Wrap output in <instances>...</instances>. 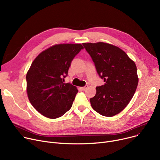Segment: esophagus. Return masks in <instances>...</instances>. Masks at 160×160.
Instances as JSON below:
<instances>
[{
    "mask_svg": "<svg viewBox=\"0 0 160 160\" xmlns=\"http://www.w3.org/2000/svg\"><path fill=\"white\" fill-rule=\"evenodd\" d=\"M88 88V86H84V87L81 88V89H82V90H83V91H85Z\"/></svg>",
    "mask_w": 160,
    "mask_h": 160,
    "instance_id": "1",
    "label": "esophagus"
}]
</instances>
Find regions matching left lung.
I'll list each match as a JSON object with an SVG mask.
<instances>
[{"label": "left lung", "mask_w": 160, "mask_h": 160, "mask_svg": "<svg viewBox=\"0 0 160 160\" xmlns=\"http://www.w3.org/2000/svg\"><path fill=\"white\" fill-rule=\"evenodd\" d=\"M104 84L96 88L91 105L99 114L112 117L119 113L130 102L138 87L136 65L124 50L104 42L83 43Z\"/></svg>", "instance_id": "8db88e82"}]
</instances>
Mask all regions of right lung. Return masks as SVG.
I'll return each instance as SVG.
<instances>
[{"label":"right lung","instance_id":"1","mask_svg":"<svg viewBox=\"0 0 160 160\" xmlns=\"http://www.w3.org/2000/svg\"><path fill=\"white\" fill-rule=\"evenodd\" d=\"M83 47L60 43L42 51L27 73V92L32 106L49 119H56L69 111L78 93L76 86L64 83L74 56Z\"/></svg>","mask_w":160,"mask_h":160}]
</instances>
